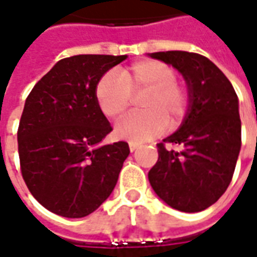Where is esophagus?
Segmentation results:
<instances>
[{"label":"esophagus","mask_w":257,"mask_h":257,"mask_svg":"<svg viewBox=\"0 0 257 257\" xmlns=\"http://www.w3.org/2000/svg\"><path fill=\"white\" fill-rule=\"evenodd\" d=\"M138 147H139V145H138V143H129V150L132 151V153H134V151L136 150Z\"/></svg>","instance_id":"esophagus-1"}]
</instances>
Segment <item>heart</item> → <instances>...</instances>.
<instances>
[{
	"mask_svg": "<svg viewBox=\"0 0 257 257\" xmlns=\"http://www.w3.org/2000/svg\"><path fill=\"white\" fill-rule=\"evenodd\" d=\"M146 95L142 111L117 123L118 139L143 143L161 135L167 126L178 128L190 110L189 88L178 81L176 70L169 64L146 59L122 68L119 75L106 73L96 82L95 100L108 119H119L132 107L134 97Z\"/></svg>",
	"mask_w": 257,
	"mask_h": 257,
	"instance_id": "1",
	"label": "heart"
}]
</instances>
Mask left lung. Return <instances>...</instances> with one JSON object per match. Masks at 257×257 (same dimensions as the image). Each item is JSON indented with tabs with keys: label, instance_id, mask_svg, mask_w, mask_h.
I'll list each match as a JSON object with an SVG mask.
<instances>
[{
	"label": "left lung",
	"instance_id": "8db88e82",
	"mask_svg": "<svg viewBox=\"0 0 257 257\" xmlns=\"http://www.w3.org/2000/svg\"><path fill=\"white\" fill-rule=\"evenodd\" d=\"M151 58L172 64L190 92L182 126L158 143V161L149 172L156 194L173 209L201 212L224 194L241 149L238 97L231 82L199 53L167 51ZM182 144L183 152L167 145Z\"/></svg>",
	"mask_w": 257,
	"mask_h": 257
}]
</instances>
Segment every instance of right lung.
I'll list each match as a JSON object with an SVG mask.
<instances>
[{"mask_svg": "<svg viewBox=\"0 0 257 257\" xmlns=\"http://www.w3.org/2000/svg\"><path fill=\"white\" fill-rule=\"evenodd\" d=\"M125 59L126 55L62 59L26 99L18 129L20 171L33 197L56 215L88 216L117 184L129 146H99L112 128L96 104L95 86Z\"/></svg>", "mask_w": 257, "mask_h": 257, "instance_id": "add662e5", "label": "right lung"}]
</instances>
